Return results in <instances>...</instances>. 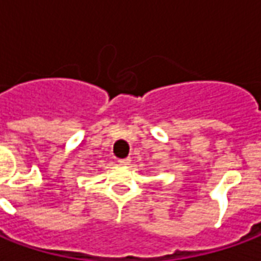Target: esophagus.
Returning <instances> with one entry per match:
<instances>
[{"label":"esophagus","instance_id":"esophagus-1","mask_svg":"<svg viewBox=\"0 0 261 261\" xmlns=\"http://www.w3.org/2000/svg\"><path fill=\"white\" fill-rule=\"evenodd\" d=\"M120 165H128L131 162V158H123V159H119L117 161Z\"/></svg>","mask_w":261,"mask_h":261}]
</instances>
